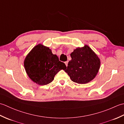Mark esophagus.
Wrapping results in <instances>:
<instances>
[{"label": "esophagus", "instance_id": "34e87169", "mask_svg": "<svg viewBox=\"0 0 124 124\" xmlns=\"http://www.w3.org/2000/svg\"><path fill=\"white\" fill-rule=\"evenodd\" d=\"M64 63H65V65H66V66L67 67L68 66V61H66V62H65Z\"/></svg>", "mask_w": 124, "mask_h": 124}]
</instances>
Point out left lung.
<instances>
[{
  "label": "left lung",
  "instance_id": "8db88e82",
  "mask_svg": "<svg viewBox=\"0 0 124 124\" xmlns=\"http://www.w3.org/2000/svg\"><path fill=\"white\" fill-rule=\"evenodd\" d=\"M71 60L64 70L72 81L85 84L90 82L99 72L101 61L98 56L88 45L78 47L70 54Z\"/></svg>",
  "mask_w": 124,
  "mask_h": 124
}]
</instances>
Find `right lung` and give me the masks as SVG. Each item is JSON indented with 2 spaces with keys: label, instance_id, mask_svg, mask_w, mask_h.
<instances>
[{
  "label": "right lung",
  "instance_id": "right-lung-1",
  "mask_svg": "<svg viewBox=\"0 0 124 124\" xmlns=\"http://www.w3.org/2000/svg\"><path fill=\"white\" fill-rule=\"evenodd\" d=\"M24 67L29 77L39 85L51 83L58 72L67 68L49 47L40 44L28 54L24 61Z\"/></svg>",
  "mask_w": 124,
  "mask_h": 124
}]
</instances>
